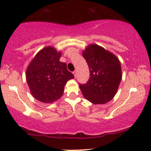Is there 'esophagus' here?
Masks as SVG:
<instances>
[{
	"mask_svg": "<svg viewBox=\"0 0 151 151\" xmlns=\"http://www.w3.org/2000/svg\"><path fill=\"white\" fill-rule=\"evenodd\" d=\"M73 73L74 76H75V77H76V71H74Z\"/></svg>",
	"mask_w": 151,
	"mask_h": 151,
	"instance_id": "obj_1",
	"label": "esophagus"
}]
</instances>
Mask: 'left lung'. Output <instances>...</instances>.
Returning a JSON list of instances; mask_svg holds the SVG:
<instances>
[{
    "mask_svg": "<svg viewBox=\"0 0 151 151\" xmlns=\"http://www.w3.org/2000/svg\"><path fill=\"white\" fill-rule=\"evenodd\" d=\"M83 56L90 73L88 83L79 84L83 95L93 104L108 103L116 95L122 79L120 61L112 52L94 44L87 46Z\"/></svg>",
    "mask_w": 151,
    "mask_h": 151,
    "instance_id": "8db88e82",
    "label": "left lung"
}]
</instances>
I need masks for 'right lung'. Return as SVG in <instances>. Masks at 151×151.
Returning <instances> with one entry per match:
<instances>
[{
    "label": "right lung",
    "instance_id": "1",
    "mask_svg": "<svg viewBox=\"0 0 151 151\" xmlns=\"http://www.w3.org/2000/svg\"><path fill=\"white\" fill-rule=\"evenodd\" d=\"M61 51L53 46L40 50L29 63L26 79L32 96L42 103H52L62 96L68 81L75 78L65 63L59 61Z\"/></svg>",
    "mask_w": 151,
    "mask_h": 151
}]
</instances>
